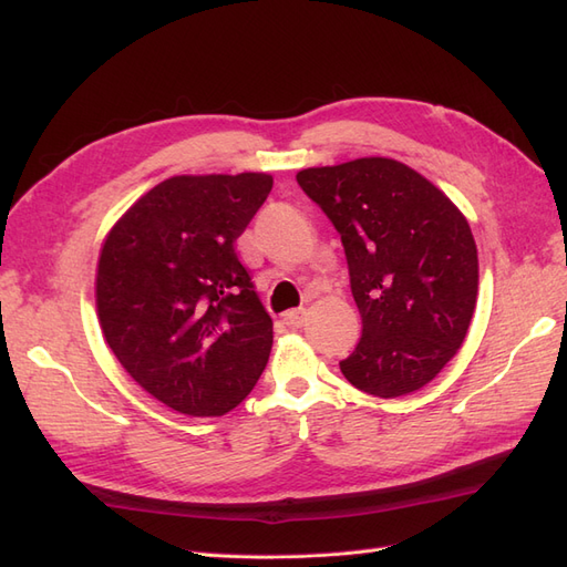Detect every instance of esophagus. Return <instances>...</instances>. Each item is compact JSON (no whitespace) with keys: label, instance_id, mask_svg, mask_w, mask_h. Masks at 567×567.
<instances>
[{"label":"esophagus","instance_id":"34e87169","mask_svg":"<svg viewBox=\"0 0 567 567\" xmlns=\"http://www.w3.org/2000/svg\"><path fill=\"white\" fill-rule=\"evenodd\" d=\"M305 310L300 307V310H288L286 315H284V323L288 326V329H300V326L305 323Z\"/></svg>","mask_w":567,"mask_h":567}]
</instances>
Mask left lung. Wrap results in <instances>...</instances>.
Segmentation results:
<instances>
[{
  "instance_id": "left-lung-1",
  "label": "left lung",
  "mask_w": 567,
  "mask_h": 567,
  "mask_svg": "<svg viewBox=\"0 0 567 567\" xmlns=\"http://www.w3.org/2000/svg\"><path fill=\"white\" fill-rule=\"evenodd\" d=\"M302 192L346 248L362 338L342 359L346 379L375 398L431 383L456 354L477 300L468 219L416 169L392 158L307 167Z\"/></svg>"
}]
</instances>
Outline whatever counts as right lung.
<instances>
[{"label": "right lung", "mask_w": 567, "mask_h": 567, "mask_svg": "<svg viewBox=\"0 0 567 567\" xmlns=\"http://www.w3.org/2000/svg\"><path fill=\"white\" fill-rule=\"evenodd\" d=\"M271 175H177L153 186L101 246L96 310L117 362L186 416H221L267 367L271 317L236 238Z\"/></svg>", "instance_id": "right-lung-1"}]
</instances>
